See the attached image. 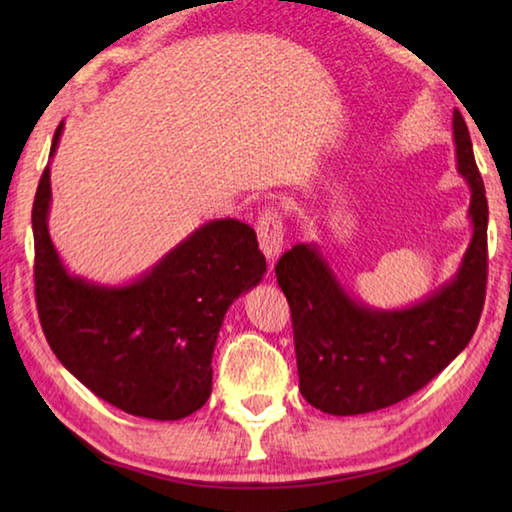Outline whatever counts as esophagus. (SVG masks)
Listing matches in <instances>:
<instances>
[{"instance_id":"1","label":"esophagus","mask_w":512,"mask_h":512,"mask_svg":"<svg viewBox=\"0 0 512 512\" xmlns=\"http://www.w3.org/2000/svg\"><path fill=\"white\" fill-rule=\"evenodd\" d=\"M257 239L268 262H275L284 248V230L282 219L275 210H264L257 219Z\"/></svg>"}]
</instances>
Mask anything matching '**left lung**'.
Listing matches in <instances>:
<instances>
[{"mask_svg": "<svg viewBox=\"0 0 512 512\" xmlns=\"http://www.w3.org/2000/svg\"><path fill=\"white\" fill-rule=\"evenodd\" d=\"M456 169L470 187L472 239L452 280L400 309L370 307L343 287L316 244L275 266L289 300L300 393L329 415L386 409L420 391L470 343L488 275V201L470 131L454 110Z\"/></svg>", "mask_w": 512, "mask_h": 512, "instance_id": "obj_1", "label": "left lung"}]
</instances>
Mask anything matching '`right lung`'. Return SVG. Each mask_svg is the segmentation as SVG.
Wrapping results in <instances>:
<instances>
[{
	"label": "right lung",
	"instance_id": "right-lung-1",
	"mask_svg": "<svg viewBox=\"0 0 512 512\" xmlns=\"http://www.w3.org/2000/svg\"><path fill=\"white\" fill-rule=\"evenodd\" d=\"M63 128L60 121L49 158ZM49 210L47 164L31 223L38 314L58 361L137 418L180 420L201 409L223 318L266 273L255 230L237 219L207 221L135 280L101 284L67 271L49 235Z\"/></svg>",
	"mask_w": 512,
	"mask_h": 512
}]
</instances>
